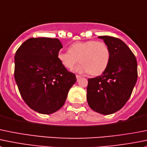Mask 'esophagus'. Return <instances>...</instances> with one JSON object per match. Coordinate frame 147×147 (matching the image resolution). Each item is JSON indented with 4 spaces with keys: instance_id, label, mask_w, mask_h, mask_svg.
Masks as SVG:
<instances>
[{
    "instance_id": "1",
    "label": "esophagus",
    "mask_w": 147,
    "mask_h": 147,
    "mask_svg": "<svg viewBox=\"0 0 147 147\" xmlns=\"http://www.w3.org/2000/svg\"><path fill=\"white\" fill-rule=\"evenodd\" d=\"M76 78H77V80H79V79H80L81 78V76H80V75H76Z\"/></svg>"
}]
</instances>
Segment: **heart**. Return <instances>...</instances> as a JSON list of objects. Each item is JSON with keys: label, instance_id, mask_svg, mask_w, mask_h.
<instances>
[{"label": "heart", "instance_id": "b5f03b06", "mask_svg": "<svg viewBox=\"0 0 147 147\" xmlns=\"http://www.w3.org/2000/svg\"><path fill=\"white\" fill-rule=\"evenodd\" d=\"M57 58L61 64L69 70L75 67L79 59L81 64L76 67V72H89L92 76H98L108 67L110 50L102 42H78L69 47L67 52L58 53Z\"/></svg>", "mask_w": 147, "mask_h": 147}]
</instances>
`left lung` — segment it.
<instances>
[{"label": "left lung", "mask_w": 147, "mask_h": 147, "mask_svg": "<svg viewBox=\"0 0 147 147\" xmlns=\"http://www.w3.org/2000/svg\"><path fill=\"white\" fill-rule=\"evenodd\" d=\"M110 50L108 67L100 76L88 79L87 100L97 113L109 115L123 107L137 80V62L129 47L117 38L100 36Z\"/></svg>", "instance_id": "1"}]
</instances>
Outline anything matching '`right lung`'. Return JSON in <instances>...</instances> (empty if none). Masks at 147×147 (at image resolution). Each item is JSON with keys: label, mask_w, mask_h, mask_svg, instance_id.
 <instances>
[{"label": "right lung", "mask_w": 147, "mask_h": 147, "mask_svg": "<svg viewBox=\"0 0 147 147\" xmlns=\"http://www.w3.org/2000/svg\"><path fill=\"white\" fill-rule=\"evenodd\" d=\"M58 39L30 38L16 52L14 77L24 102L42 114L57 111L77 81L57 58Z\"/></svg>", "instance_id": "add662e5"}]
</instances>
